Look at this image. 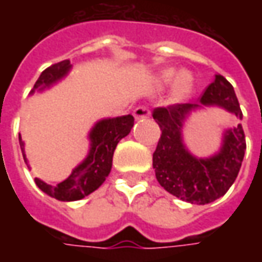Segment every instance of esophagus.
<instances>
[{"label":"esophagus","mask_w":262,"mask_h":262,"mask_svg":"<svg viewBox=\"0 0 262 262\" xmlns=\"http://www.w3.org/2000/svg\"><path fill=\"white\" fill-rule=\"evenodd\" d=\"M150 116V111L146 106H138L134 109V118L136 119H143V118H148Z\"/></svg>","instance_id":"1"}]
</instances>
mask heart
Wrapping results in <instances>:
<instances>
[{"label":"heart","instance_id":"b5f03b06","mask_svg":"<svg viewBox=\"0 0 262 262\" xmlns=\"http://www.w3.org/2000/svg\"><path fill=\"white\" fill-rule=\"evenodd\" d=\"M176 78V70L173 68H169L160 73L159 76V81L162 86H167L170 84L173 80ZM192 87H194V77L191 76L189 73H181L175 81V86H173V99L175 100H184L185 97L189 96V93L192 92Z\"/></svg>","mask_w":262,"mask_h":262}]
</instances>
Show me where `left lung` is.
<instances>
[{
  "mask_svg": "<svg viewBox=\"0 0 262 262\" xmlns=\"http://www.w3.org/2000/svg\"><path fill=\"white\" fill-rule=\"evenodd\" d=\"M201 105H217L242 119L233 86L217 74L200 97V103H176L156 107L153 118L162 136L153 153V167L159 184L169 194L191 204H208L223 196L235 182L247 150L241 124L227 129L220 151L208 159L192 156L182 141V126L191 111Z\"/></svg>",
  "mask_w": 262,
  "mask_h": 262,
  "instance_id": "1",
  "label": "left lung"
}]
</instances>
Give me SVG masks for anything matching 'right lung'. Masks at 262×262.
Instances as JSON below:
<instances>
[{
	"instance_id": "add662e5",
	"label": "right lung",
	"mask_w": 262,
	"mask_h": 262,
	"mask_svg": "<svg viewBox=\"0 0 262 262\" xmlns=\"http://www.w3.org/2000/svg\"><path fill=\"white\" fill-rule=\"evenodd\" d=\"M70 70H71V64L68 59L48 67L39 76L30 93H33L35 90H43L46 87L52 86L58 80L66 77ZM133 125H134L133 115L107 118V119L99 121L89 134L90 151L84 159V162L80 163L66 181L56 185H49L35 178L36 185L45 194L59 201H77L92 194L105 182L112 167V157H114L116 146L124 137L129 134ZM18 141H20L25 162L27 163L25 155V143L21 141V137H18Z\"/></svg>"
}]
</instances>
